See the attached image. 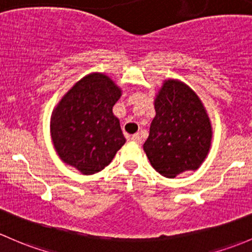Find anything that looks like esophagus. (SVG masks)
Masks as SVG:
<instances>
[{
	"instance_id": "1",
	"label": "esophagus",
	"mask_w": 252,
	"mask_h": 252,
	"mask_svg": "<svg viewBox=\"0 0 252 252\" xmlns=\"http://www.w3.org/2000/svg\"><path fill=\"white\" fill-rule=\"evenodd\" d=\"M131 139H132V141H133V142H136V143H138V144L142 142V138H141V136H139V133L132 134Z\"/></svg>"
}]
</instances>
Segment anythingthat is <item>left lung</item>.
Here are the masks:
<instances>
[{
  "mask_svg": "<svg viewBox=\"0 0 252 252\" xmlns=\"http://www.w3.org/2000/svg\"><path fill=\"white\" fill-rule=\"evenodd\" d=\"M154 105L157 115L143 144L150 164L167 178L196 170L206 158L212 138L201 100L183 82L167 80Z\"/></svg>",
  "mask_w": 252,
  "mask_h": 252,
  "instance_id": "1",
  "label": "left lung"
}]
</instances>
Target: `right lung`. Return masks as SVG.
Segmentation results:
<instances>
[{
	"label": "right lung",
	"mask_w": 252,
	"mask_h": 252,
	"mask_svg": "<svg viewBox=\"0 0 252 252\" xmlns=\"http://www.w3.org/2000/svg\"><path fill=\"white\" fill-rule=\"evenodd\" d=\"M121 90L107 75L93 72L74 85L53 110L51 133L65 164L84 175L102 171L125 144L113 107Z\"/></svg>",
	"instance_id": "right-lung-1"
}]
</instances>
